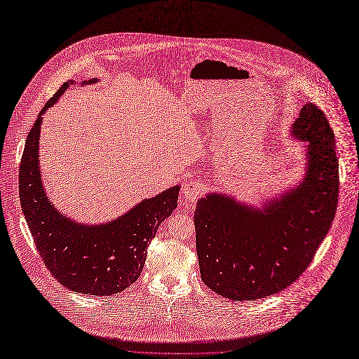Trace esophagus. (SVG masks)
<instances>
[{"label": "esophagus", "instance_id": "34e87169", "mask_svg": "<svg viewBox=\"0 0 359 359\" xmlns=\"http://www.w3.org/2000/svg\"><path fill=\"white\" fill-rule=\"evenodd\" d=\"M203 184L199 182V181H189L184 185V189H182V195L187 201L189 202H195L199 195L203 192Z\"/></svg>", "mask_w": 359, "mask_h": 359}]
</instances>
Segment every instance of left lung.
<instances>
[{
  "label": "left lung",
  "instance_id": "1",
  "mask_svg": "<svg viewBox=\"0 0 359 359\" xmlns=\"http://www.w3.org/2000/svg\"><path fill=\"white\" fill-rule=\"evenodd\" d=\"M307 142L303 181L254 209L222 194L198 201L194 222L203 283L231 300L278 293L309 266L327 236L338 202L334 132L324 112L309 102L292 126Z\"/></svg>",
  "mask_w": 359,
  "mask_h": 359
}]
</instances>
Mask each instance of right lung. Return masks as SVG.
Masks as SVG:
<instances>
[{
	"label": "right lung",
	"mask_w": 359,
	"mask_h": 359,
	"mask_svg": "<svg viewBox=\"0 0 359 359\" xmlns=\"http://www.w3.org/2000/svg\"><path fill=\"white\" fill-rule=\"evenodd\" d=\"M97 79L84 81L91 84ZM73 81L65 83L48 101L31 129L20 167V198L36 248L50 273L67 289L109 296L125 290L140 276L150 241L177 208L180 185L144 199L105 224H81L63 216L48 199L39 167L42 115L57 102Z\"/></svg>",
	"instance_id": "right-lung-1"
}]
</instances>
